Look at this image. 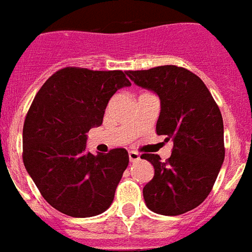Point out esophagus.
I'll list each match as a JSON object with an SVG mask.
<instances>
[{
  "label": "esophagus",
  "instance_id": "obj_1",
  "mask_svg": "<svg viewBox=\"0 0 252 252\" xmlns=\"http://www.w3.org/2000/svg\"><path fill=\"white\" fill-rule=\"evenodd\" d=\"M128 159H130V162H135L139 159V154L135 152H128Z\"/></svg>",
  "mask_w": 252,
  "mask_h": 252
}]
</instances>
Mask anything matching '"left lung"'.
<instances>
[{
    "instance_id": "1",
    "label": "left lung",
    "mask_w": 252,
    "mask_h": 252,
    "mask_svg": "<svg viewBox=\"0 0 252 252\" xmlns=\"http://www.w3.org/2000/svg\"><path fill=\"white\" fill-rule=\"evenodd\" d=\"M139 87L154 91L161 100L156 131L172 139V156L145 153L154 166L145 185L150 211L177 216L199 207L214 188L224 161V127L219 106L201 79L177 65L126 71Z\"/></svg>"
}]
</instances>
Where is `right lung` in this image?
I'll list each match as a JSON object with an SVG mask.
<instances>
[{
	"label": "right lung",
	"mask_w": 252,
	"mask_h": 252,
	"mask_svg": "<svg viewBox=\"0 0 252 252\" xmlns=\"http://www.w3.org/2000/svg\"><path fill=\"white\" fill-rule=\"evenodd\" d=\"M131 83L122 71L65 67L38 90L25 117L23 161L47 203L72 218L111 205L128 165L124 148L87 152V133L100 126L108 100Z\"/></svg>",
	"instance_id": "obj_1"
}]
</instances>
